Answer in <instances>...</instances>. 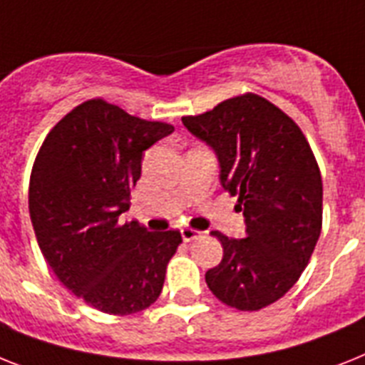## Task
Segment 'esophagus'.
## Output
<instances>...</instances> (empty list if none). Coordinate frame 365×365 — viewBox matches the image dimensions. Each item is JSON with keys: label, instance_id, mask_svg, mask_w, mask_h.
<instances>
[{"label": "esophagus", "instance_id": "esophagus-1", "mask_svg": "<svg viewBox=\"0 0 365 365\" xmlns=\"http://www.w3.org/2000/svg\"><path fill=\"white\" fill-rule=\"evenodd\" d=\"M180 235H182V240L185 242H192V240L200 239L201 233L195 230H190V227H185V230H180Z\"/></svg>", "mask_w": 365, "mask_h": 365}]
</instances>
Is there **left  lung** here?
Segmentation results:
<instances>
[{"instance_id": "left-lung-1", "label": "left lung", "mask_w": 365, "mask_h": 365, "mask_svg": "<svg viewBox=\"0 0 365 365\" xmlns=\"http://www.w3.org/2000/svg\"><path fill=\"white\" fill-rule=\"evenodd\" d=\"M182 125L215 150L220 185L239 195L246 224L244 239L212 231L224 257L205 282L231 308L257 312L297 284L321 235L323 180L312 147L291 117L254 93Z\"/></svg>"}]
</instances>
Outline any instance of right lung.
<instances>
[{
	"instance_id": "obj_1",
	"label": "right lung",
	"mask_w": 365,
	"mask_h": 365,
	"mask_svg": "<svg viewBox=\"0 0 365 365\" xmlns=\"http://www.w3.org/2000/svg\"><path fill=\"white\" fill-rule=\"evenodd\" d=\"M101 98L53 126L29 180V216L41 252L59 282L98 312L130 315L156 302L179 231L121 224L141 177L143 150L170 135Z\"/></svg>"
}]
</instances>
